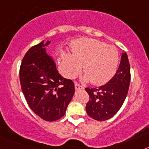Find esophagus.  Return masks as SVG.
Wrapping results in <instances>:
<instances>
[{
  "mask_svg": "<svg viewBox=\"0 0 149 149\" xmlns=\"http://www.w3.org/2000/svg\"><path fill=\"white\" fill-rule=\"evenodd\" d=\"M74 86H75V89H84V86H81V84H79L78 83H77V82L74 83Z\"/></svg>",
  "mask_w": 149,
  "mask_h": 149,
  "instance_id": "34e87169",
  "label": "esophagus"
}]
</instances>
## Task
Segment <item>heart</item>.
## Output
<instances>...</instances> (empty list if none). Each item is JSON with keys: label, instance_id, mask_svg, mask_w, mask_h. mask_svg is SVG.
Instances as JSON below:
<instances>
[{"label": "heart", "instance_id": "obj_1", "mask_svg": "<svg viewBox=\"0 0 149 149\" xmlns=\"http://www.w3.org/2000/svg\"><path fill=\"white\" fill-rule=\"evenodd\" d=\"M72 51V56L66 55L63 58L65 74L70 78L80 73L83 65L84 79L95 85H102L116 72L119 55L114 46L97 39H82L74 43Z\"/></svg>", "mask_w": 149, "mask_h": 149}]
</instances>
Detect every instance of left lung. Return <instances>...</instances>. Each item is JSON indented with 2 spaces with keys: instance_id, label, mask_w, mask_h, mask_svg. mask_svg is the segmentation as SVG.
Returning <instances> with one entry per match:
<instances>
[{
  "instance_id": "8db88e82",
  "label": "left lung",
  "mask_w": 149,
  "mask_h": 149,
  "mask_svg": "<svg viewBox=\"0 0 149 149\" xmlns=\"http://www.w3.org/2000/svg\"><path fill=\"white\" fill-rule=\"evenodd\" d=\"M131 81V68L127 54L122 53L115 75L99 87L85 88L89 99L86 105L88 115L95 120L105 121L113 116L123 104Z\"/></svg>"
}]
</instances>
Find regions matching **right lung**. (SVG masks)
Returning <instances> with one entry per match:
<instances>
[{
    "label": "right lung",
    "instance_id": "obj_1",
    "mask_svg": "<svg viewBox=\"0 0 149 149\" xmlns=\"http://www.w3.org/2000/svg\"><path fill=\"white\" fill-rule=\"evenodd\" d=\"M50 41L30 48L19 70L22 90L30 109L41 119L54 122L65 115L74 93V84L64 78L48 56L45 47Z\"/></svg>",
    "mask_w": 149,
    "mask_h": 149
}]
</instances>
